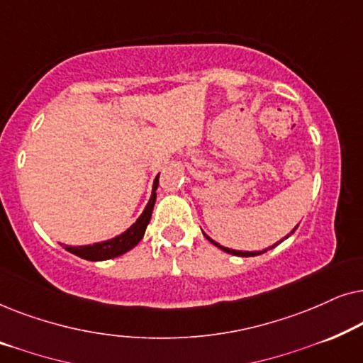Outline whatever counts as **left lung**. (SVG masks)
Returning a JSON list of instances; mask_svg holds the SVG:
<instances>
[{
    "mask_svg": "<svg viewBox=\"0 0 363 363\" xmlns=\"http://www.w3.org/2000/svg\"><path fill=\"white\" fill-rule=\"evenodd\" d=\"M297 226H299V225H297ZM297 226H296V228H297ZM296 228H294V230H296ZM294 230L291 231V235H292V233H294ZM203 235H205V233H203ZM291 235H287L286 238H289ZM205 238H206L208 241H211L213 245H215L216 247H220V250H223L225 252H228V255H235V256H241V257H250V256H257V255H262V252H266V251H236V250H230V247H225V246L218 245V242H216V241H213L211 238L208 236V235H205ZM281 241H282V240H281ZM276 245H277V242H276ZM276 245H274V246H276ZM274 246H271V247H274Z\"/></svg>",
    "mask_w": 363,
    "mask_h": 363,
    "instance_id": "obj_1",
    "label": "left lung"
}]
</instances>
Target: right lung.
Instances as JSON below:
<instances>
[{"label": "right lung", "instance_id": "right-lung-1", "mask_svg": "<svg viewBox=\"0 0 363 363\" xmlns=\"http://www.w3.org/2000/svg\"><path fill=\"white\" fill-rule=\"evenodd\" d=\"M158 175H160V173H158ZM158 175L155 177V180H153L152 196L147 203L145 210L142 211V215L137 218V221L133 223L128 230L123 231L122 235L112 238V240L94 242V245L64 246L66 247V251L72 252V255H76L87 261H106V259H112V257H117L121 255H125L127 251H130L132 247H135L138 245V241L142 240L143 235H145L148 223H150L153 205H155V200H157L155 190L158 188Z\"/></svg>", "mask_w": 363, "mask_h": 363}]
</instances>
